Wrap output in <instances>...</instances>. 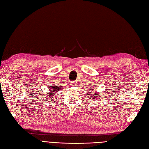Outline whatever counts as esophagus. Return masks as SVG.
<instances>
[{"mask_svg":"<svg viewBox=\"0 0 149 149\" xmlns=\"http://www.w3.org/2000/svg\"><path fill=\"white\" fill-rule=\"evenodd\" d=\"M71 84H75V83H75L74 81H71Z\"/></svg>","mask_w":149,"mask_h":149,"instance_id":"obj_1","label":"esophagus"}]
</instances>
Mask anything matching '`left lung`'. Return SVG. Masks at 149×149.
Instances as JSON below:
<instances>
[{
	"label": "left lung",
	"mask_w": 149,
	"mask_h": 149,
	"mask_svg": "<svg viewBox=\"0 0 149 149\" xmlns=\"http://www.w3.org/2000/svg\"><path fill=\"white\" fill-rule=\"evenodd\" d=\"M92 93H91V94H89V95H92ZM92 95L91 96V98H92ZM94 95H95V96H94V97H97V95H98V94H94ZM94 99H96V97H94Z\"/></svg>",
	"instance_id": "obj_1"
}]
</instances>
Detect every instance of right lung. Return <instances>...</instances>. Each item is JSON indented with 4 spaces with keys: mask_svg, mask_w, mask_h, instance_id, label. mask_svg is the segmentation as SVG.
Segmentation results:
<instances>
[{
    "mask_svg": "<svg viewBox=\"0 0 149 149\" xmlns=\"http://www.w3.org/2000/svg\"><path fill=\"white\" fill-rule=\"evenodd\" d=\"M61 87L54 86V88L52 87V88H51V89H50V92H48L49 94L47 95V96H48L47 98H50V99H52V100L54 97H55L54 96L56 94V92H58L60 89H61Z\"/></svg>",
    "mask_w": 149,
    "mask_h": 149,
    "instance_id": "add662e5",
    "label": "right lung"
}]
</instances>
